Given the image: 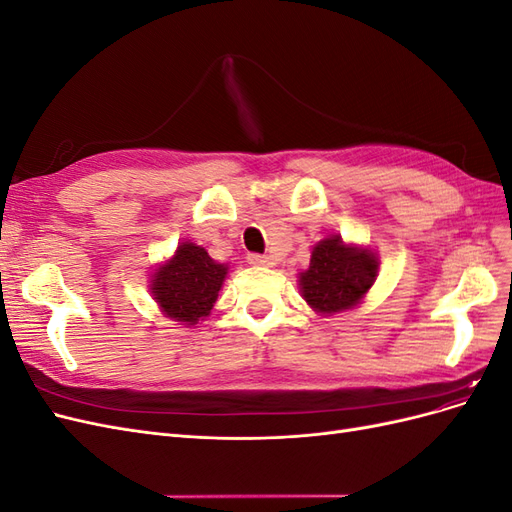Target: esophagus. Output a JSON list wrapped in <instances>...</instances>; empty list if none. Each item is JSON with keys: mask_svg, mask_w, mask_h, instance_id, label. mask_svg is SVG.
<instances>
[{"mask_svg": "<svg viewBox=\"0 0 512 512\" xmlns=\"http://www.w3.org/2000/svg\"><path fill=\"white\" fill-rule=\"evenodd\" d=\"M247 262L254 267H273V258L265 254H250L247 256Z\"/></svg>", "mask_w": 512, "mask_h": 512, "instance_id": "esophagus-1", "label": "esophagus"}]
</instances>
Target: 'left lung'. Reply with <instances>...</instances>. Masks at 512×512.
Returning a JSON list of instances; mask_svg holds the SVG:
<instances>
[{
	"mask_svg": "<svg viewBox=\"0 0 512 512\" xmlns=\"http://www.w3.org/2000/svg\"><path fill=\"white\" fill-rule=\"evenodd\" d=\"M380 269L378 254L367 245L329 235L312 247L309 267L299 273V290L320 316H333L363 303Z\"/></svg>",
	"mask_w": 512,
	"mask_h": 512,
	"instance_id": "left-lung-1",
	"label": "left lung"
}]
</instances>
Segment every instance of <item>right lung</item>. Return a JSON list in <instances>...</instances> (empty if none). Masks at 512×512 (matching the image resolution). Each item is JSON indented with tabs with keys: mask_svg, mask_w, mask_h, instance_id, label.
<instances>
[{
	"mask_svg": "<svg viewBox=\"0 0 512 512\" xmlns=\"http://www.w3.org/2000/svg\"><path fill=\"white\" fill-rule=\"evenodd\" d=\"M228 265L213 260L203 245L183 241L149 275V292L160 312L185 327L205 320L218 301Z\"/></svg>",
	"mask_w": 512,
	"mask_h": 512,
	"instance_id": "obj_1",
	"label": "right lung"
}]
</instances>
